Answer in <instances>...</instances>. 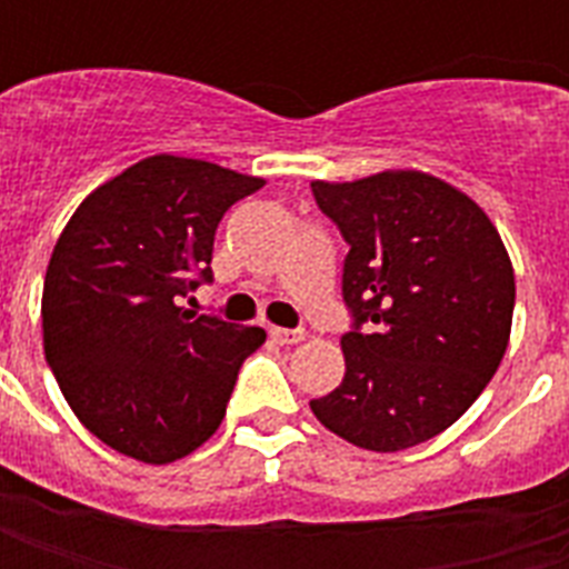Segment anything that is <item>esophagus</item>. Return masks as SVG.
I'll return each mask as SVG.
<instances>
[{
    "instance_id": "esophagus-1",
    "label": "esophagus",
    "mask_w": 569,
    "mask_h": 569,
    "mask_svg": "<svg viewBox=\"0 0 569 569\" xmlns=\"http://www.w3.org/2000/svg\"><path fill=\"white\" fill-rule=\"evenodd\" d=\"M271 338L277 345L292 347L298 341H305V329H271Z\"/></svg>"
}]
</instances>
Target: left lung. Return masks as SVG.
<instances>
[{
  "label": "left lung",
  "mask_w": 569,
  "mask_h": 569,
  "mask_svg": "<svg viewBox=\"0 0 569 569\" xmlns=\"http://www.w3.org/2000/svg\"><path fill=\"white\" fill-rule=\"evenodd\" d=\"M350 247L345 381L310 408L369 451L439 436L488 387L509 345L515 273L476 200L418 170L310 182Z\"/></svg>",
  "instance_id": "8db88e82"
}]
</instances>
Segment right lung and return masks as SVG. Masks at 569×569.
I'll return each mask as SVG.
<instances>
[{
	"label": "right lung",
	"mask_w": 569,
	"mask_h": 569,
	"mask_svg": "<svg viewBox=\"0 0 569 569\" xmlns=\"http://www.w3.org/2000/svg\"><path fill=\"white\" fill-rule=\"evenodd\" d=\"M264 179L154 154L81 200L44 273V359L76 418L118 453L173 463L224 418L264 329L179 308L212 283L228 207Z\"/></svg>",
	"instance_id": "add662e5"
}]
</instances>
